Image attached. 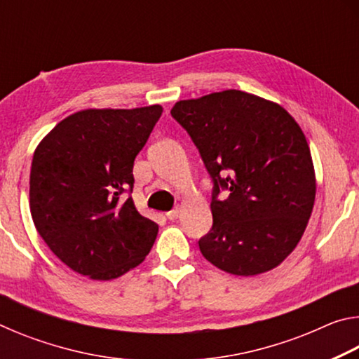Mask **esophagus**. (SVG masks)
<instances>
[{
    "instance_id": "34e87169",
    "label": "esophagus",
    "mask_w": 359,
    "mask_h": 359,
    "mask_svg": "<svg viewBox=\"0 0 359 359\" xmlns=\"http://www.w3.org/2000/svg\"><path fill=\"white\" fill-rule=\"evenodd\" d=\"M179 214H180V208H174L172 210H169V212H168L166 217L169 218V220H175V218L179 217Z\"/></svg>"
}]
</instances>
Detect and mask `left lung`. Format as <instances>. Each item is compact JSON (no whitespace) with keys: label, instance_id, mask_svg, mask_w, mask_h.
<instances>
[{"label":"left lung","instance_id":"8db88e82","mask_svg":"<svg viewBox=\"0 0 359 359\" xmlns=\"http://www.w3.org/2000/svg\"><path fill=\"white\" fill-rule=\"evenodd\" d=\"M171 115L214 182L203 257L234 276L274 269L301 241L317 191L301 126L282 106L241 90L179 101ZM222 191L229 196L218 200Z\"/></svg>","mask_w":359,"mask_h":359}]
</instances>
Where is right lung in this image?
<instances>
[{"label":"right lung","mask_w":359,"mask_h":359,"mask_svg":"<svg viewBox=\"0 0 359 359\" xmlns=\"http://www.w3.org/2000/svg\"><path fill=\"white\" fill-rule=\"evenodd\" d=\"M163 107L87 109L34 150L29 210L48 248L77 274L112 280L142 263L158 224L135 208V158Z\"/></svg>","instance_id":"right-lung-1"}]
</instances>
